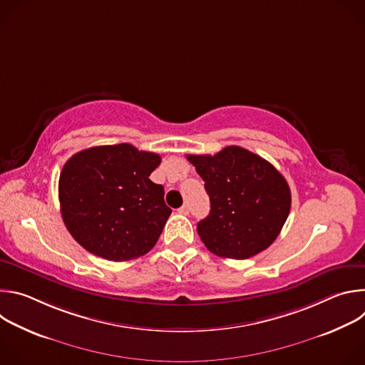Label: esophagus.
<instances>
[{
  "label": "esophagus",
  "mask_w": 365,
  "mask_h": 365,
  "mask_svg": "<svg viewBox=\"0 0 365 365\" xmlns=\"http://www.w3.org/2000/svg\"><path fill=\"white\" fill-rule=\"evenodd\" d=\"M178 212H179V214H182V215H189V207H187V205L180 206L179 210H178Z\"/></svg>",
  "instance_id": "34e87169"
}]
</instances>
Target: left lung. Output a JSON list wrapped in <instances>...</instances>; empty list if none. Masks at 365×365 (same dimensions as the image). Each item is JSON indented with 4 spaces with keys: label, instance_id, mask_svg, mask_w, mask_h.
I'll return each mask as SVG.
<instances>
[{
    "label": "left lung",
    "instance_id": "left-lung-1",
    "mask_svg": "<svg viewBox=\"0 0 365 365\" xmlns=\"http://www.w3.org/2000/svg\"><path fill=\"white\" fill-rule=\"evenodd\" d=\"M205 182L211 212L197 222V234L211 252L245 259L279 237L290 212V187L267 160L230 145L210 155L187 154Z\"/></svg>",
    "mask_w": 365,
    "mask_h": 365
}]
</instances>
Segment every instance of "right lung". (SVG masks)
<instances>
[{
    "mask_svg": "<svg viewBox=\"0 0 365 365\" xmlns=\"http://www.w3.org/2000/svg\"><path fill=\"white\" fill-rule=\"evenodd\" d=\"M160 162L159 154L128 143L73 154L59 178L61 214L71 235L110 262L148 252L172 214L163 186L148 178Z\"/></svg>",
    "mask_w": 365,
    "mask_h": 365,
    "instance_id": "add662e5",
    "label": "right lung"
}]
</instances>
